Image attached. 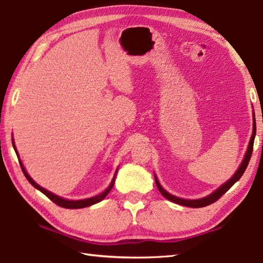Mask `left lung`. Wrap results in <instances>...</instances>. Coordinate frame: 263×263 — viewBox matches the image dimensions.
Listing matches in <instances>:
<instances>
[{
    "instance_id": "8db88e82",
    "label": "left lung",
    "mask_w": 263,
    "mask_h": 263,
    "mask_svg": "<svg viewBox=\"0 0 263 263\" xmlns=\"http://www.w3.org/2000/svg\"><path fill=\"white\" fill-rule=\"evenodd\" d=\"M256 135V125H255V118H254V123H253V133H252V137H251V140H249V144H248V148H247V152L245 154V158L242 160L241 164H240V167L237 172H235V174L231 177V179L225 182L224 184L220 185L219 188H218L215 193L210 194L206 197H203V198H199V199H184V198H180V197H176V196H173L169 193H167L166 190H164L161 184H160V182L158 181L157 176H155V183H157V186L160 193L163 196V197H166L168 201H171L173 203H176V204H180V205H183V206H189V208H203V206H206V205H210V204L215 203L216 201H218L222 195H224L226 191H228L231 186H232L235 182H237L240 177L242 176V174L246 171V168L248 166V162L249 160H251L252 157V152H253V145H254V138Z\"/></svg>"
}]
</instances>
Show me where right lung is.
<instances>
[{"label":"right lung","instance_id":"right-lung-1","mask_svg":"<svg viewBox=\"0 0 263 263\" xmlns=\"http://www.w3.org/2000/svg\"><path fill=\"white\" fill-rule=\"evenodd\" d=\"M12 141H14V139H12ZM12 146H14L16 154L18 155V153H17V151H16V147H15V144H14V142H12ZM18 158H20V157H18ZM18 161H20V164H21L22 171H23L24 175H25V177H26V180H28V181L30 182V183L34 186L35 189H38L39 191H42V193H43L44 195H46L47 197L50 198L53 203H55L57 205H59V206H61V208H66V209H81V208H87V206H90V205H92V204H96V203L101 202L102 199H103V198L105 197V196L110 193V190L112 189V186H114V184H115L116 174H117V171H118V169H117V171H116V173H115V176H114L112 181H111L110 185H109L108 188H106V189L103 191V193H101L100 195L94 196V197H90V198L80 199V201H68V199L61 198V197H59V196H57V195H54V194L50 193V191H48V190L42 188L41 185L35 183V182H34L32 179H31V177H30V175L28 174V173H26L25 168H24V166H23V163H22V161H21L20 159H18Z\"/></svg>","mask_w":263,"mask_h":263}]
</instances>
